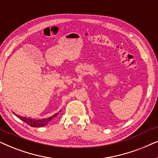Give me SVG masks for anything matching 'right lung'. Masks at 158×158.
Wrapping results in <instances>:
<instances>
[{
  "mask_svg": "<svg viewBox=\"0 0 158 158\" xmlns=\"http://www.w3.org/2000/svg\"><path fill=\"white\" fill-rule=\"evenodd\" d=\"M57 114H55V115L51 116V117H49L47 118H44V119H39V120H36V119H34V118H31L23 117V116H19V115H17V114H15V115H16L18 118H20L21 120H22L23 122L27 123V124L30 125V126L32 127H42L46 126V125L48 124V122H49V121L52 119V118L55 117V116H57Z\"/></svg>",
  "mask_w": 158,
  "mask_h": 158,
  "instance_id": "1",
  "label": "right lung"
}]
</instances>
